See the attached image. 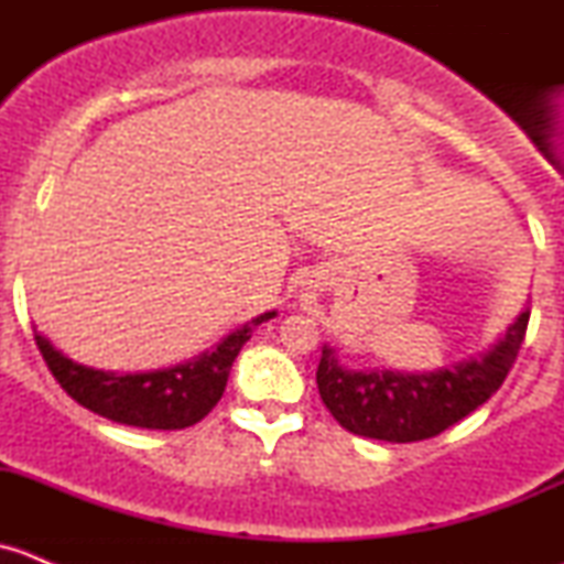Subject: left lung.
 <instances>
[{"instance_id": "left-lung-1", "label": "left lung", "mask_w": 564, "mask_h": 564, "mask_svg": "<svg viewBox=\"0 0 564 564\" xmlns=\"http://www.w3.org/2000/svg\"><path fill=\"white\" fill-rule=\"evenodd\" d=\"M527 324L529 308L482 360L436 373L346 371L324 346L316 368L318 395L349 434L384 442L431 440L502 388L524 344Z\"/></svg>"}]
</instances>
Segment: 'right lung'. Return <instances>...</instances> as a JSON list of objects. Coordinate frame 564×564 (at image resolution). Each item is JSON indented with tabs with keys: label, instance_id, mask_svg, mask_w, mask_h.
<instances>
[{
	"label": "right lung",
	"instance_id": "add662e5",
	"mask_svg": "<svg viewBox=\"0 0 564 564\" xmlns=\"http://www.w3.org/2000/svg\"><path fill=\"white\" fill-rule=\"evenodd\" d=\"M272 316L275 311L256 316L246 327L220 340L218 349L204 351L185 366L150 373H111L78 366L56 351L40 333L35 335V344L59 388L84 409L135 429L176 431L198 423L213 412L229 382L231 362L237 360L256 324Z\"/></svg>",
	"mask_w": 564,
	"mask_h": 564
}]
</instances>
